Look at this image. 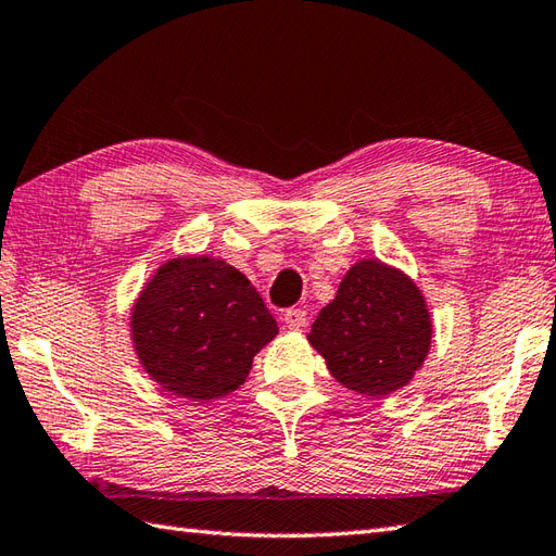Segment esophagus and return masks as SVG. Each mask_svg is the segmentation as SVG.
<instances>
[{
    "instance_id": "34e87169",
    "label": "esophagus",
    "mask_w": 556,
    "mask_h": 556,
    "mask_svg": "<svg viewBox=\"0 0 556 556\" xmlns=\"http://www.w3.org/2000/svg\"><path fill=\"white\" fill-rule=\"evenodd\" d=\"M285 325L289 329H303L305 325H308V315H305V311H301V308H291L285 313Z\"/></svg>"
}]
</instances>
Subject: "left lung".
Segmentation results:
<instances>
[{
	"label": "left lung",
	"mask_w": 556,
	"mask_h": 556,
	"mask_svg": "<svg viewBox=\"0 0 556 556\" xmlns=\"http://www.w3.org/2000/svg\"><path fill=\"white\" fill-rule=\"evenodd\" d=\"M432 320L420 289L377 257L353 265L308 341L334 380L365 396L406 387L428 358Z\"/></svg>",
	"instance_id": "8db88e82"
}]
</instances>
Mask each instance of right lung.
Listing matches in <instances>:
<instances>
[{"label":"right lung","instance_id":"1","mask_svg":"<svg viewBox=\"0 0 556 556\" xmlns=\"http://www.w3.org/2000/svg\"><path fill=\"white\" fill-rule=\"evenodd\" d=\"M277 332L245 275L207 255L167 260L131 311L140 365L162 389L193 401L239 389Z\"/></svg>","mask_w":556,"mask_h":556}]
</instances>
